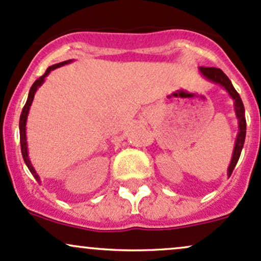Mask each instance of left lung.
Here are the masks:
<instances>
[{
  "label": "left lung",
  "mask_w": 261,
  "mask_h": 261,
  "mask_svg": "<svg viewBox=\"0 0 261 261\" xmlns=\"http://www.w3.org/2000/svg\"><path fill=\"white\" fill-rule=\"evenodd\" d=\"M199 70L205 78L212 80L213 83H217V84H220L222 87L227 89L228 93L230 94V96L234 99V101H236L234 102V105H236V114L238 117V121H239V134H238L236 146H234V152H233V157H231V162L228 168V174L230 176V174L233 173L234 167L237 166L238 160H239L240 157V153H242L243 146H244V141H245V135H247V120H245L244 105H243L240 95L238 94L236 89H234L233 84H231V82L229 80L228 76L223 73V70H220L219 68H213V67H200Z\"/></svg>",
  "instance_id": "obj_1"
}]
</instances>
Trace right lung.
Masks as SVG:
<instances>
[{
    "instance_id": "right-lung-1",
    "label": "right lung",
    "mask_w": 261,
    "mask_h": 261,
    "mask_svg": "<svg viewBox=\"0 0 261 261\" xmlns=\"http://www.w3.org/2000/svg\"><path fill=\"white\" fill-rule=\"evenodd\" d=\"M70 62H71V61H65V62L58 63V64L51 65V67H49L47 70H45V73L43 74L42 76H39V78L37 79L36 82L33 83L32 88H31V90H30V94H28L27 101H25L24 107H23V109H22L21 117H19V139H21V152H22V156H23V160H24L25 165H27L28 170L31 171V173L33 174V177H34V178H36L38 182H39V177H38V174H37L36 171H34V168L32 167V165H31V161H30V159H28V152H27V141H25V121H27L28 111H30V107H31V104H32V101H33L34 93H36L37 89H38V87H41L42 83L44 82L45 76H47L48 74H49L51 70L56 69V68L62 67V65L68 64V63H70Z\"/></svg>"
}]
</instances>
